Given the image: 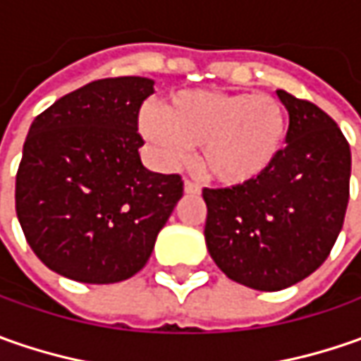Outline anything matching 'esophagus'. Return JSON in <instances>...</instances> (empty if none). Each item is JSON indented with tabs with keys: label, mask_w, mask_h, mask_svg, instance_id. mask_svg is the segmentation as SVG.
Returning a JSON list of instances; mask_svg holds the SVG:
<instances>
[{
	"label": "esophagus",
	"mask_w": 361,
	"mask_h": 361,
	"mask_svg": "<svg viewBox=\"0 0 361 361\" xmlns=\"http://www.w3.org/2000/svg\"><path fill=\"white\" fill-rule=\"evenodd\" d=\"M185 192H188V195H199L201 192V185L195 183V180H185Z\"/></svg>",
	"instance_id": "obj_1"
}]
</instances>
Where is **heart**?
<instances>
[{"label": "heart", "instance_id": "1", "mask_svg": "<svg viewBox=\"0 0 361 361\" xmlns=\"http://www.w3.org/2000/svg\"><path fill=\"white\" fill-rule=\"evenodd\" d=\"M140 130L166 160H180L199 146L201 173L225 187L247 185L265 174L285 142L287 116L267 94L187 90L164 110H146Z\"/></svg>", "mask_w": 361, "mask_h": 361}]
</instances>
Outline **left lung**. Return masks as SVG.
<instances>
[{"label": "left lung", "instance_id": "left-lung-1", "mask_svg": "<svg viewBox=\"0 0 361 361\" xmlns=\"http://www.w3.org/2000/svg\"><path fill=\"white\" fill-rule=\"evenodd\" d=\"M289 128L277 160L253 183L202 188L207 249L229 279L279 291L329 255L350 201L352 152L322 108L277 90Z\"/></svg>", "mask_w": 361, "mask_h": 361}]
</instances>
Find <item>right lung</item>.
Returning a JSON list of instances; mask_svg holds the SVG:
<instances>
[{"label":"right lung","mask_w":361,"mask_h":361,"mask_svg":"<svg viewBox=\"0 0 361 361\" xmlns=\"http://www.w3.org/2000/svg\"><path fill=\"white\" fill-rule=\"evenodd\" d=\"M140 76L70 92L30 126L16 176V213L37 259L80 283L136 275L178 199L180 174L148 171L138 112L154 92Z\"/></svg>","instance_id":"obj_1"}]
</instances>
